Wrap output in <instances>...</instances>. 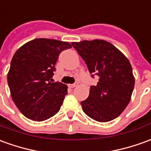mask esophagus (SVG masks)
I'll return each instance as SVG.
<instances>
[{
	"instance_id": "34e87169",
	"label": "esophagus",
	"mask_w": 151,
	"mask_h": 151,
	"mask_svg": "<svg viewBox=\"0 0 151 151\" xmlns=\"http://www.w3.org/2000/svg\"><path fill=\"white\" fill-rule=\"evenodd\" d=\"M77 85H78L77 84H69L68 86H69L70 88H75V87H76Z\"/></svg>"
}]
</instances>
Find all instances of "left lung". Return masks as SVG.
<instances>
[{"label": "left lung", "mask_w": 151, "mask_h": 151, "mask_svg": "<svg viewBox=\"0 0 151 151\" xmlns=\"http://www.w3.org/2000/svg\"><path fill=\"white\" fill-rule=\"evenodd\" d=\"M89 73L99 76L90 87L88 98L81 101L83 111L98 122L114 119L131 100L135 78L129 60L120 50L104 40L72 42Z\"/></svg>", "instance_id": "obj_1"}]
</instances>
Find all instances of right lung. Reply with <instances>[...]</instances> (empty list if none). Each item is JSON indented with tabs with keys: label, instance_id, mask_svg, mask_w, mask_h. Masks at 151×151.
<instances>
[{
	"label": "right lung",
	"instance_id": "add662e5",
	"mask_svg": "<svg viewBox=\"0 0 151 151\" xmlns=\"http://www.w3.org/2000/svg\"><path fill=\"white\" fill-rule=\"evenodd\" d=\"M68 42L38 38L17 50L10 63L7 81L16 106L27 118L44 121L56 115L67 94V86L52 83L55 64Z\"/></svg>",
	"mask_w": 151,
	"mask_h": 151
}]
</instances>
